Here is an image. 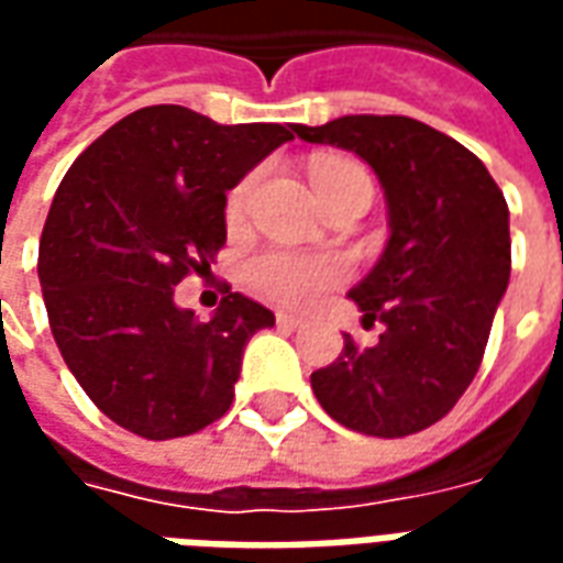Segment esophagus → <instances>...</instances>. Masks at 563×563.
Segmentation results:
<instances>
[{"label":"esophagus","mask_w":563,"mask_h":563,"mask_svg":"<svg viewBox=\"0 0 563 563\" xmlns=\"http://www.w3.org/2000/svg\"><path fill=\"white\" fill-rule=\"evenodd\" d=\"M301 322H305V319L295 317V313H277V325H280V329H298Z\"/></svg>","instance_id":"esophagus-1"}]
</instances>
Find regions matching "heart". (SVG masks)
Listing matches in <instances>:
<instances>
[{"label":"heart","mask_w":563,"mask_h":563,"mask_svg":"<svg viewBox=\"0 0 563 563\" xmlns=\"http://www.w3.org/2000/svg\"><path fill=\"white\" fill-rule=\"evenodd\" d=\"M310 180L317 186L322 205H329L331 198L353 189V186L374 189L371 174L358 162L343 159V156H322V159L313 162L310 165ZM250 186H253V177H246L244 184L232 192V198H229V220L241 217L246 196H250ZM343 277H346V265L341 258L331 256H305V253H289V250H271V253H262V256L250 262L253 289L268 301L289 307L317 305L319 298L331 292Z\"/></svg>","instance_id":"heart-1"}]
</instances>
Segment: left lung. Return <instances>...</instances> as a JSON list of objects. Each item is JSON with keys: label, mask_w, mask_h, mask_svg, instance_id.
Masks as SVG:
<instances>
[{"label": "left lung", "mask_w": 563, "mask_h": 563, "mask_svg": "<svg viewBox=\"0 0 563 563\" xmlns=\"http://www.w3.org/2000/svg\"><path fill=\"white\" fill-rule=\"evenodd\" d=\"M310 144L353 150L374 168L389 241L350 289L377 346L343 334V353L310 374L322 410L350 431L407 437L440 422L483 362L509 283V208L471 150L413 117L350 114L295 126Z\"/></svg>", "instance_id": "1"}]
</instances>
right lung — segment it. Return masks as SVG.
<instances>
[{
    "instance_id": "obj_1",
    "label": "right lung",
    "mask_w": 563,
    "mask_h": 563,
    "mask_svg": "<svg viewBox=\"0 0 563 563\" xmlns=\"http://www.w3.org/2000/svg\"><path fill=\"white\" fill-rule=\"evenodd\" d=\"M292 132L153 104L63 177L38 244L44 307L68 371L120 428L172 440L232 407L246 341L274 313L229 292L201 322L174 305V286L210 271L225 244V192Z\"/></svg>"
}]
</instances>
